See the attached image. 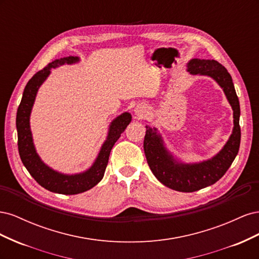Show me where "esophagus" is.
Wrapping results in <instances>:
<instances>
[{"mask_svg":"<svg viewBox=\"0 0 259 259\" xmlns=\"http://www.w3.org/2000/svg\"><path fill=\"white\" fill-rule=\"evenodd\" d=\"M135 112H136V114H137V115H139V116H143V115H144V113H145V111H144V110H142V109H136Z\"/></svg>","mask_w":259,"mask_h":259,"instance_id":"esophagus-1","label":"esophagus"}]
</instances>
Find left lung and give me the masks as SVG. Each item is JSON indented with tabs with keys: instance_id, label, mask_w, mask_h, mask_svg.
<instances>
[{
	"instance_id": "8db88e82",
	"label": "left lung",
	"mask_w": 259,
	"mask_h": 259,
	"mask_svg": "<svg viewBox=\"0 0 259 259\" xmlns=\"http://www.w3.org/2000/svg\"><path fill=\"white\" fill-rule=\"evenodd\" d=\"M187 67L191 74L210 76L223 89L233 110V130L228 142L213 158L200 163L186 164L176 161L156 128L147 125L144 150L148 165L160 183L180 192L198 191L221 179L236 159L241 142L240 103L232 77L227 69L214 59L198 58L191 59Z\"/></svg>"
}]
</instances>
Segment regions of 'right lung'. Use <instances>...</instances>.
I'll return each instance as SVG.
<instances>
[{
	"instance_id": "obj_1",
	"label": "right lung",
	"mask_w": 259,
	"mask_h": 259,
	"mask_svg": "<svg viewBox=\"0 0 259 259\" xmlns=\"http://www.w3.org/2000/svg\"><path fill=\"white\" fill-rule=\"evenodd\" d=\"M79 60V57L73 56L56 59L42 69L41 71L36 72L27 83L17 110L16 127L20 159L30 175L36 180V183L45 189L55 193L77 194L88 191L94 186H96L104 177L109 155H110L113 145L132 121V115L128 112H124L115 117L110 124L107 139L104 145L101 146L95 162L83 173L73 175L61 174L46 165L41 160L35 151L32 134H31L30 130V114L34 104L36 93L38 88L46 80V77L50 75L52 68H56L65 64H75Z\"/></svg>"
}]
</instances>
